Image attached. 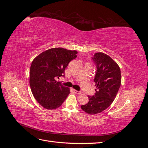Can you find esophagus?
Returning <instances> with one entry per match:
<instances>
[{
    "label": "esophagus",
    "mask_w": 148,
    "mask_h": 148,
    "mask_svg": "<svg viewBox=\"0 0 148 148\" xmlns=\"http://www.w3.org/2000/svg\"><path fill=\"white\" fill-rule=\"evenodd\" d=\"M74 92H75V94H77V95H81L82 92L81 91H79L77 90H74Z\"/></svg>",
    "instance_id": "1"
}]
</instances>
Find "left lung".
<instances>
[{
    "instance_id": "left-lung-1",
    "label": "left lung",
    "mask_w": 148,
    "mask_h": 148,
    "mask_svg": "<svg viewBox=\"0 0 148 148\" xmlns=\"http://www.w3.org/2000/svg\"><path fill=\"white\" fill-rule=\"evenodd\" d=\"M92 60L97 70L94 82L96 93L88 96L89 102L81 106L87 114L101 113L109 107L114 101L121 85V72L119 65L108 55L102 52L96 53Z\"/></svg>"
}]
</instances>
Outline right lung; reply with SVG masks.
Returning <instances> with one entry per match:
<instances>
[{
  "instance_id": "1",
  "label": "right lung",
  "mask_w": 148,
  "mask_h": 148,
  "mask_svg": "<svg viewBox=\"0 0 148 148\" xmlns=\"http://www.w3.org/2000/svg\"><path fill=\"white\" fill-rule=\"evenodd\" d=\"M77 51L52 48L36 57L29 72L31 92L39 104L49 110L59 107L70 94V89L56 81L65 77L69 62L77 57Z\"/></svg>"
}]
</instances>
